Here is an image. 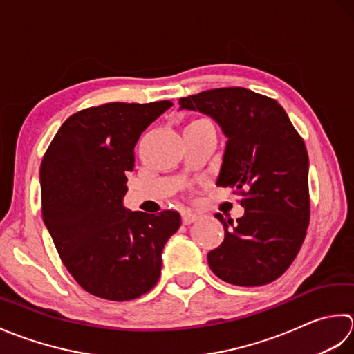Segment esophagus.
Listing matches in <instances>:
<instances>
[{"mask_svg":"<svg viewBox=\"0 0 354 354\" xmlns=\"http://www.w3.org/2000/svg\"><path fill=\"white\" fill-rule=\"evenodd\" d=\"M182 220H183V225H191V223L198 220V215L194 214L192 211H187L186 209V211L182 212Z\"/></svg>","mask_w":354,"mask_h":354,"instance_id":"1","label":"esophagus"}]
</instances>
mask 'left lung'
I'll use <instances>...</instances> for the list:
<instances>
[{
	"label": "left lung",
	"instance_id": "obj_1",
	"mask_svg": "<svg viewBox=\"0 0 354 354\" xmlns=\"http://www.w3.org/2000/svg\"><path fill=\"white\" fill-rule=\"evenodd\" d=\"M178 104L217 122L227 139L217 185L243 196L244 215L236 221L215 214L225 240L207 254L209 268L234 286L272 283L290 268L308 226L304 140L277 100L241 86L203 91Z\"/></svg>",
	"mask_w": 354,
	"mask_h": 354
}]
</instances>
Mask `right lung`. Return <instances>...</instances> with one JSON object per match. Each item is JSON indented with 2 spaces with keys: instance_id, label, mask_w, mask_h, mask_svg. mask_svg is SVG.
<instances>
[{
  "instance_id": "obj_1",
  "label": "right lung",
  "mask_w": 354,
  "mask_h": 354,
  "mask_svg": "<svg viewBox=\"0 0 354 354\" xmlns=\"http://www.w3.org/2000/svg\"><path fill=\"white\" fill-rule=\"evenodd\" d=\"M111 102L64 122L42 158V220L76 283L95 297L136 299L156 286L162 250L182 225L177 211L124 206L140 134L171 108Z\"/></svg>"
}]
</instances>
